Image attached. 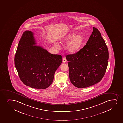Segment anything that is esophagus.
<instances>
[{
  "label": "esophagus",
  "instance_id": "esophagus-1",
  "mask_svg": "<svg viewBox=\"0 0 123 123\" xmlns=\"http://www.w3.org/2000/svg\"><path fill=\"white\" fill-rule=\"evenodd\" d=\"M62 62L63 63H65V62H67V60L66 59V58H63V59H62Z\"/></svg>",
  "mask_w": 123,
  "mask_h": 123
}]
</instances>
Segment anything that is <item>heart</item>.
Listing matches in <instances>:
<instances>
[{"label": "heart", "mask_w": 123, "mask_h": 123, "mask_svg": "<svg viewBox=\"0 0 123 123\" xmlns=\"http://www.w3.org/2000/svg\"><path fill=\"white\" fill-rule=\"evenodd\" d=\"M68 43L66 46L67 50L70 54H74L82 46L84 38L81 35H76L74 32H71L65 35L61 40V43L62 44ZM55 46L58 49L60 48L58 44H55Z\"/></svg>", "instance_id": "b5f03b06"}]
</instances>
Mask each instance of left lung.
Masks as SVG:
<instances>
[{"label": "left lung", "mask_w": 123, "mask_h": 123, "mask_svg": "<svg viewBox=\"0 0 123 123\" xmlns=\"http://www.w3.org/2000/svg\"><path fill=\"white\" fill-rule=\"evenodd\" d=\"M93 28L86 45L77 53L66 56L70 81L78 88H87L99 82L108 65L107 45L98 29Z\"/></svg>", "instance_id": "left-lung-1"}]
</instances>
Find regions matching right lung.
I'll list each match as a JSON object with an SVG mask.
<instances>
[{"instance_id": "right-lung-1", "label": "right lung", "mask_w": 123, "mask_h": 123, "mask_svg": "<svg viewBox=\"0 0 123 123\" xmlns=\"http://www.w3.org/2000/svg\"><path fill=\"white\" fill-rule=\"evenodd\" d=\"M33 35L31 31L23 32L15 56V65L23 84L43 89L53 82L55 72L62 62V57L35 45Z\"/></svg>"}]
</instances>
